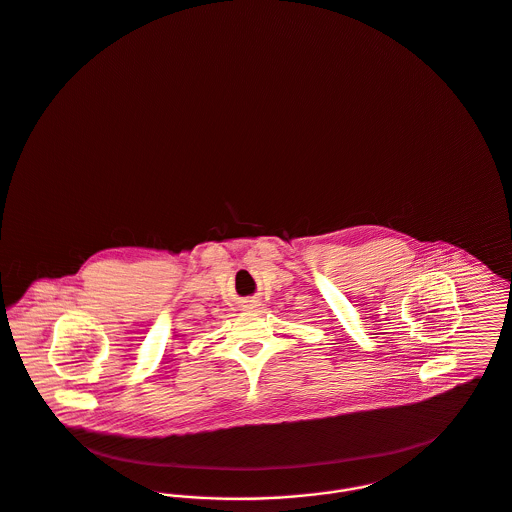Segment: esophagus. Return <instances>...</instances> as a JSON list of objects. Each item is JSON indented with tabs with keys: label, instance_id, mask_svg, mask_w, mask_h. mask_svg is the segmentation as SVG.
Returning <instances> with one entry per match:
<instances>
[{
	"label": "esophagus",
	"instance_id": "obj_1",
	"mask_svg": "<svg viewBox=\"0 0 512 512\" xmlns=\"http://www.w3.org/2000/svg\"><path fill=\"white\" fill-rule=\"evenodd\" d=\"M255 308H257V302H247V304L243 306V310H249V312L255 310Z\"/></svg>",
	"mask_w": 512,
	"mask_h": 512
}]
</instances>
